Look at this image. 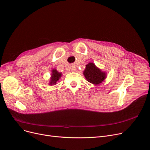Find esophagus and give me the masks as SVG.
<instances>
[{"label":"esophagus","mask_w":150,"mask_h":150,"mask_svg":"<svg viewBox=\"0 0 150 150\" xmlns=\"http://www.w3.org/2000/svg\"><path fill=\"white\" fill-rule=\"evenodd\" d=\"M70 70H71V71H76V67H74V66H73V65L71 66Z\"/></svg>","instance_id":"1"}]
</instances>
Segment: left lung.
I'll list each match as a JSON object with an SVG mask.
<instances>
[{
  "label": "left lung",
  "instance_id": "8db88e82",
  "mask_svg": "<svg viewBox=\"0 0 150 150\" xmlns=\"http://www.w3.org/2000/svg\"><path fill=\"white\" fill-rule=\"evenodd\" d=\"M83 74L88 82L95 85L100 84L106 77L105 72H103L98 68L93 63H89L86 66Z\"/></svg>",
  "mask_w": 150,
  "mask_h": 150
}]
</instances>
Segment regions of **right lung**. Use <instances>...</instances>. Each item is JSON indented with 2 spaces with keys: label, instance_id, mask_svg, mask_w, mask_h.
Masks as SVG:
<instances>
[{
  "label": "right lung",
  "instance_id": "obj_1",
  "mask_svg": "<svg viewBox=\"0 0 150 150\" xmlns=\"http://www.w3.org/2000/svg\"><path fill=\"white\" fill-rule=\"evenodd\" d=\"M62 73H59L58 71H57V69H52V74H51V78L49 82V85L52 86V85H55L61 76H62Z\"/></svg>",
  "mask_w": 150,
  "mask_h": 150
}]
</instances>
